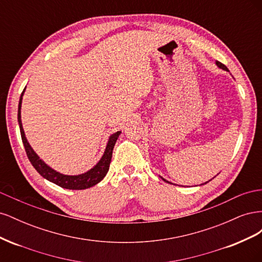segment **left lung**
<instances>
[{"label": "left lung", "instance_id": "obj_1", "mask_svg": "<svg viewBox=\"0 0 262 262\" xmlns=\"http://www.w3.org/2000/svg\"><path fill=\"white\" fill-rule=\"evenodd\" d=\"M216 66L219 67V68H221V69H223V70H225V71H228V69L226 68V66H224L223 63H221V62H219V61H216ZM165 180V179H164ZM166 181V180H165ZM166 182H168V181H166Z\"/></svg>", "mask_w": 262, "mask_h": 262}]
</instances>
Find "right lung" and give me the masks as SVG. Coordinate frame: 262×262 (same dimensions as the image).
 I'll return each instance as SVG.
<instances>
[{
  "instance_id": "1",
  "label": "right lung",
  "mask_w": 262,
  "mask_h": 262,
  "mask_svg": "<svg viewBox=\"0 0 262 262\" xmlns=\"http://www.w3.org/2000/svg\"><path fill=\"white\" fill-rule=\"evenodd\" d=\"M24 92H25V89H24V91L20 95V98H19L17 119H18V123H19L20 136H21V141L24 143V147H25V150H26V154H27L29 162L31 163V165L34 166L35 169L39 173H40V175L43 178L48 179L49 181L53 182V184L58 185L62 188L72 189V190H83V189L91 188V187L98 184L99 181L104 179V177L106 176V173L109 170V165H110V162H112L114 146L116 144V141H117L118 137L120 136V131L114 133L113 136L109 138L105 153H104V155H102L101 160L98 162V164L95 166L94 168H92L91 170H89L85 173H82V175H77V176L62 175V173L55 171L52 168H50L49 166H47L40 160V158L38 157V155L34 152V149L30 147L29 143L25 138V133H24L21 120H20V107H21V99H23Z\"/></svg>"
}]
</instances>
